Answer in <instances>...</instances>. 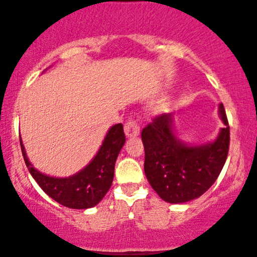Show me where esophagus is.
<instances>
[{
    "mask_svg": "<svg viewBox=\"0 0 257 257\" xmlns=\"http://www.w3.org/2000/svg\"><path fill=\"white\" fill-rule=\"evenodd\" d=\"M124 132L128 138L137 137V135H139V133H140V125L138 124V122L135 119H128L124 124Z\"/></svg>",
    "mask_w": 257,
    "mask_h": 257,
    "instance_id": "34e87169",
    "label": "esophagus"
}]
</instances>
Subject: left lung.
Masks as SVG:
<instances>
[{
    "mask_svg": "<svg viewBox=\"0 0 257 257\" xmlns=\"http://www.w3.org/2000/svg\"><path fill=\"white\" fill-rule=\"evenodd\" d=\"M220 117L226 126L211 144L186 146L173 132V117L161 113L141 132L146 178L162 199L185 203L198 198L219 178L228 155L229 126L223 105Z\"/></svg>",
    "mask_w": 257,
    "mask_h": 257,
    "instance_id": "1",
    "label": "left lung"
}]
</instances>
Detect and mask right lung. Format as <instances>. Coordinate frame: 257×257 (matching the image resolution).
I'll return each mask as SVG.
<instances>
[{"instance_id": "add662e5", "label": "right lung", "mask_w": 257, "mask_h": 257, "mask_svg": "<svg viewBox=\"0 0 257 257\" xmlns=\"http://www.w3.org/2000/svg\"><path fill=\"white\" fill-rule=\"evenodd\" d=\"M125 143L123 125H113L104 139L99 152L83 170L70 178H53L35 169L26 157L22 146L23 157L32 178L40 187L59 204L71 209H88L96 205L104 198L113 181L114 163Z\"/></svg>"}]
</instances>
